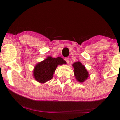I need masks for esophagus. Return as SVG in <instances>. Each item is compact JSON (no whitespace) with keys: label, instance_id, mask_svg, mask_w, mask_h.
Instances as JSON below:
<instances>
[{"label":"esophagus","instance_id":"34e87169","mask_svg":"<svg viewBox=\"0 0 120 120\" xmlns=\"http://www.w3.org/2000/svg\"><path fill=\"white\" fill-rule=\"evenodd\" d=\"M65 60L67 63H69V57H66V58H65Z\"/></svg>","mask_w":120,"mask_h":120}]
</instances>
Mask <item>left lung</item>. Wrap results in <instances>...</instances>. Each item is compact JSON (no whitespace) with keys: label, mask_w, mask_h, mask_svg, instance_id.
Returning a JSON list of instances; mask_svg holds the SVG:
<instances>
[{"label":"left lung","mask_w":120,"mask_h":120,"mask_svg":"<svg viewBox=\"0 0 120 120\" xmlns=\"http://www.w3.org/2000/svg\"><path fill=\"white\" fill-rule=\"evenodd\" d=\"M74 67V73L75 78L78 82H83L89 77V73L85 69V66L80 62L78 61L73 64Z\"/></svg>","instance_id":"1"}]
</instances>
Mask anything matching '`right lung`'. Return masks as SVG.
I'll return each instance as SVG.
<instances>
[{
    "label": "right lung",
    "instance_id": "obj_1",
    "mask_svg": "<svg viewBox=\"0 0 120 120\" xmlns=\"http://www.w3.org/2000/svg\"><path fill=\"white\" fill-rule=\"evenodd\" d=\"M65 63L60 57L52 58L49 56L44 61L38 63L34 68L33 74L35 80L40 83H45L49 81L52 78L57 66Z\"/></svg>",
    "mask_w": 120,
    "mask_h": 120
}]
</instances>
